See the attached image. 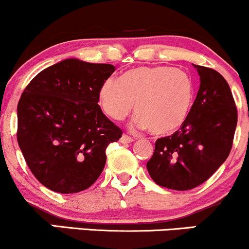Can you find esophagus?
Segmentation results:
<instances>
[{
	"mask_svg": "<svg viewBox=\"0 0 249 249\" xmlns=\"http://www.w3.org/2000/svg\"><path fill=\"white\" fill-rule=\"evenodd\" d=\"M132 137L127 136V134H123V136L121 137V139H119V142H122V144H127V142H132Z\"/></svg>",
	"mask_w": 249,
	"mask_h": 249,
	"instance_id": "obj_1",
	"label": "esophagus"
}]
</instances>
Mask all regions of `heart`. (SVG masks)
Listing matches in <instances>:
<instances>
[{
    "label": "heart",
    "instance_id": "heart-1",
    "mask_svg": "<svg viewBox=\"0 0 249 249\" xmlns=\"http://www.w3.org/2000/svg\"><path fill=\"white\" fill-rule=\"evenodd\" d=\"M196 89L190 75L171 67H139L128 70L119 81L108 78L98 90L103 112L122 121L132 110L133 125L166 136L186 122L192 110Z\"/></svg>",
    "mask_w": 249,
    "mask_h": 249
}]
</instances>
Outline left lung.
<instances>
[{"mask_svg":"<svg viewBox=\"0 0 249 249\" xmlns=\"http://www.w3.org/2000/svg\"><path fill=\"white\" fill-rule=\"evenodd\" d=\"M200 88L180 130L159 138L146 167L159 186L187 191L205 182L232 150L238 110L226 79L218 71L196 65Z\"/></svg>","mask_w":249,"mask_h":249,"instance_id":"obj_1","label":"left lung"}]
</instances>
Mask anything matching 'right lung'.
Returning <instances> with one entry per match:
<instances>
[{
	"label": "right lung",
	"mask_w": 249,
	"mask_h": 249,
	"mask_svg": "<svg viewBox=\"0 0 249 249\" xmlns=\"http://www.w3.org/2000/svg\"><path fill=\"white\" fill-rule=\"evenodd\" d=\"M115 70L64 59L24 89L17 105V142L30 171L49 190L84 191L104 170L107 145L123 134L98 105L99 88Z\"/></svg>",
	"instance_id": "1"
}]
</instances>
